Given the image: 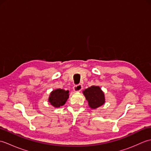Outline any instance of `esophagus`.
I'll return each mask as SVG.
<instances>
[{
  "instance_id": "1",
  "label": "esophagus",
  "mask_w": 151,
  "mask_h": 151,
  "mask_svg": "<svg viewBox=\"0 0 151 151\" xmlns=\"http://www.w3.org/2000/svg\"><path fill=\"white\" fill-rule=\"evenodd\" d=\"M83 86L82 84H78L76 85L73 87V90L75 92H80L82 89Z\"/></svg>"
}]
</instances>
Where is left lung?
Here are the masks:
<instances>
[{
  "label": "left lung",
  "mask_w": 151,
  "mask_h": 151,
  "mask_svg": "<svg viewBox=\"0 0 151 151\" xmlns=\"http://www.w3.org/2000/svg\"><path fill=\"white\" fill-rule=\"evenodd\" d=\"M82 93L88 102L89 108L93 110H95L105 103L104 93L98 86H92Z\"/></svg>",
  "instance_id": "left-lung-1"
}]
</instances>
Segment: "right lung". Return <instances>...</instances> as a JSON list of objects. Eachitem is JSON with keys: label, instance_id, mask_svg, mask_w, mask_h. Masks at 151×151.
Returning a JSON list of instances; mask_svg holds the SVG:
<instances>
[{"label": "right lung", "instance_id": "1", "mask_svg": "<svg viewBox=\"0 0 151 151\" xmlns=\"http://www.w3.org/2000/svg\"><path fill=\"white\" fill-rule=\"evenodd\" d=\"M69 97V91L56 89L51 91L48 101L54 108H60L65 104Z\"/></svg>", "mask_w": 151, "mask_h": 151}]
</instances>
